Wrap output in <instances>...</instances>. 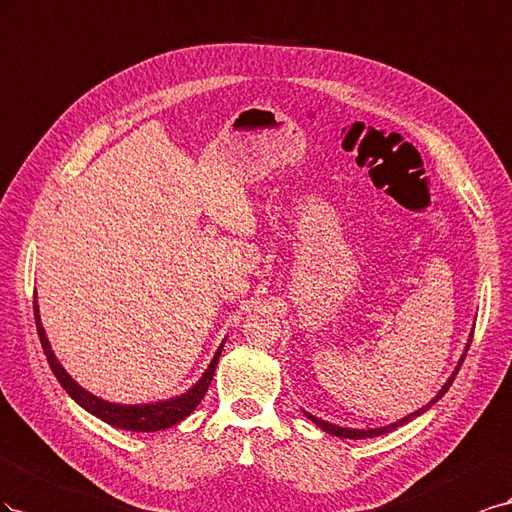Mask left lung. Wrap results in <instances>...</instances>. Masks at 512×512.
Wrapping results in <instances>:
<instances>
[{
    "label": "left lung",
    "mask_w": 512,
    "mask_h": 512,
    "mask_svg": "<svg viewBox=\"0 0 512 512\" xmlns=\"http://www.w3.org/2000/svg\"><path fill=\"white\" fill-rule=\"evenodd\" d=\"M472 337H474V328L470 330V339H467V343H465V349H463V354H461V358H459V362H457V367L452 369V373H450V377L446 379L444 382V386L440 388V392L435 394V397L427 403V405H422L420 410H416L414 414H407V416H403L401 420H394V422H390V425H386V427H375V429H352V427H339V425H334V422H328V420H321V418H317V416H313L311 412H306V410H302V414L309 418L311 422H315V425L321 429V431H326V433H330V435H337V437H347V440H364V437H377V435H384V433H390L392 429H397V427H403L405 422H410V420H414V418H418L420 414H425L427 410H431V407L440 401L444 394L448 392V388L452 386V382H455V377H457V373H459V369H461V364H463V360H465V354H467V349H470V343H472Z\"/></svg>",
    "instance_id": "8db88e82"
}]
</instances>
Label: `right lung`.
I'll return each instance as SVG.
<instances>
[{
	"label": "right lung",
	"instance_id": "right-lung-1",
	"mask_svg": "<svg viewBox=\"0 0 512 512\" xmlns=\"http://www.w3.org/2000/svg\"><path fill=\"white\" fill-rule=\"evenodd\" d=\"M34 317H36L38 337H40L42 349H45L49 367H51L53 375L57 377V382H60L62 388L70 394V399H75V403L81 405L85 412H90L92 416L100 418L102 422H107V425H111V427H118L124 431H139V433H154V431L169 429L195 412V407L201 403L203 397H206V392L212 384L218 358H221L223 345L227 341V337H225L223 343L218 345V349L214 352V358L208 364V369L203 371V375L186 392L175 394V397H171V399L152 401V403H135V405L111 403V401L96 397V394L85 390L83 386H79L75 379H72V375L62 367V362L57 360L53 347L47 339V330H45V326H42L40 309H38V294H34Z\"/></svg>",
	"mask_w": 512,
	"mask_h": 512
}]
</instances>
